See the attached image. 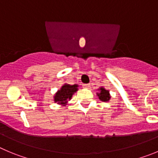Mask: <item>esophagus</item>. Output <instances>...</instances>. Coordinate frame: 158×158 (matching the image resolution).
Listing matches in <instances>:
<instances>
[{"label": "esophagus", "instance_id": "esophagus-1", "mask_svg": "<svg viewBox=\"0 0 158 158\" xmlns=\"http://www.w3.org/2000/svg\"><path fill=\"white\" fill-rule=\"evenodd\" d=\"M82 87H83V88H89V87H90V84H82Z\"/></svg>", "mask_w": 158, "mask_h": 158}]
</instances>
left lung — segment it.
Returning a JSON list of instances; mask_svg holds the SVG:
<instances>
[{
    "label": "left lung",
    "mask_w": 158,
    "mask_h": 158,
    "mask_svg": "<svg viewBox=\"0 0 158 158\" xmlns=\"http://www.w3.org/2000/svg\"><path fill=\"white\" fill-rule=\"evenodd\" d=\"M97 96L99 97V99L104 102L108 101L110 98L109 91L104 89V87L100 88V93H97Z\"/></svg>",
    "instance_id": "left-lung-1"
}]
</instances>
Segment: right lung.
Wrapping results in <instances>:
<instances>
[{"label": "right lung", "instance_id": "1", "mask_svg": "<svg viewBox=\"0 0 158 158\" xmlns=\"http://www.w3.org/2000/svg\"><path fill=\"white\" fill-rule=\"evenodd\" d=\"M78 90V85H69V84H64V86L61 88L60 90L56 93L54 96V102L57 104L65 105L67 104L68 101L72 98V95L75 92Z\"/></svg>", "mask_w": 158, "mask_h": 158}]
</instances>
